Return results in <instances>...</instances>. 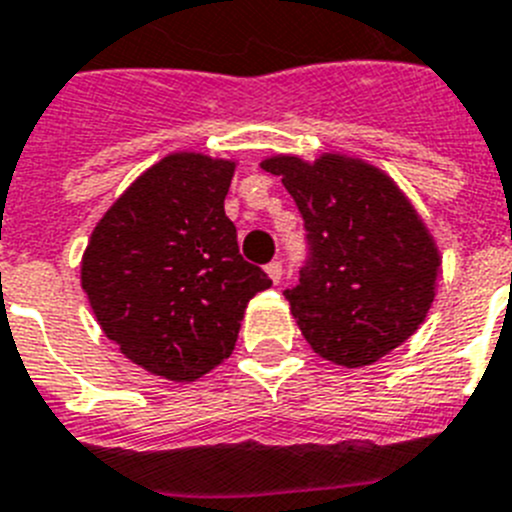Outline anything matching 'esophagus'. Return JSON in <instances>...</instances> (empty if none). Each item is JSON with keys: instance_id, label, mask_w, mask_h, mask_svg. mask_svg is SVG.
I'll list each match as a JSON object with an SVG mask.
<instances>
[{"instance_id": "34e87169", "label": "esophagus", "mask_w": 512, "mask_h": 512, "mask_svg": "<svg viewBox=\"0 0 512 512\" xmlns=\"http://www.w3.org/2000/svg\"><path fill=\"white\" fill-rule=\"evenodd\" d=\"M282 271H284L282 261H271V264H266V274H269V279L274 284H277L279 279H282Z\"/></svg>"}]
</instances>
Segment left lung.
<instances>
[{
  "label": "left lung",
  "mask_w": 512,
  "mask_h": 512,
  "mask_svg": "<svg viewBox=\"0 0 512 512\" xmlns=\"http://www.w3.org/2000/svg\"><path fill=\"white\" fill-rule=\"evenodd\" d=\"M261 166L282 176L305 223L300 284L284 297L312 351L354 369L408 341L436 295L441 256L390 176L333 153Z\"/></svg>",
  "instance_id": "8db88e82"
}]
</instances>
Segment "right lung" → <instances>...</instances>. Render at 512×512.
<instances>
[{
	"mask_svg": "<svg viewBox=\"0 0 512 512\" xmlns=\"http://www.w3.org/2000/svg\"><path fill=\"white\" fill-rule=\"evenodd\" d=\"M233 169L202 153L166 156L107 210L81 261L104 336L158 377L192 382L223 364L248 300L271 287L225 215Z\"/></svg>",
	"mask_w": 512,
	"mask_h": 512,
	"instance_id": "obj_1",
	"label": "right lung"
}]
</instances>
